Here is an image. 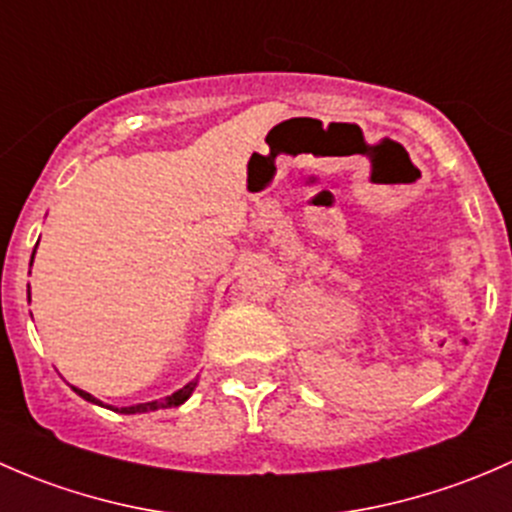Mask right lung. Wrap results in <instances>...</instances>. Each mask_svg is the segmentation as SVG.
<instances>
[{
  "label": "right lung",
  "instance_id": "1",
  "mask_svg": "<svg viewBox=\"0 0 512 512\" xmlns=\"http://www.w3.org/2000/svg\"><path fill=\"white\" fill-rule=\"evenodd\" d=\"M32 262H34V255H32ZM29 299H32V294H29ZM195 386H198V381H190V384H185L183 389H178V391H175V394L165 396V399H160V401H148V404H136V406H123L121 414H148V411L173 409V406L185 404V401L190 399V394H193V391H195ZM74 391H76V394L81 396V399L91 401V404L103 406L101 401L96 399V396H91V394H89V391H81V389H76V386H74ZM116 411H118V409H116Z\"/></svg>",
  "mask_w": 512,
  "mask_h": 512
}]
</instances>
